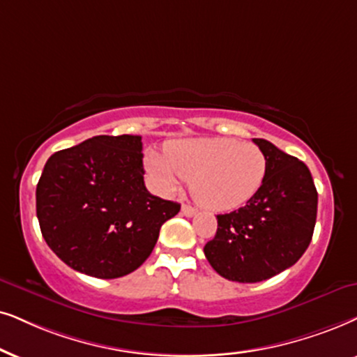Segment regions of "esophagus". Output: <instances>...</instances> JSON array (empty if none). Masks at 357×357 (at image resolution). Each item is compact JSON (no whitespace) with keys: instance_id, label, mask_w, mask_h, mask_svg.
Listing matches in <instances>:
<instances>
[{"instance_id":"esophagus-1","label":"esophagus","mask_w":357,"mask_h":357,"mask_svg":"<svg viewBox=\"0 0 357 357\" xmlns=\"http://www.w3.org/2000/svg\"><path fill=\"white\" fill-rule=\"evenodd\" d=\"M181 212H183L184 215H186V218H192V215H196V214H197V211L194 209V207L188 206V204H183V207H181Z\"/></svg>"}]
</instances>
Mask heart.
<instances>
[{
	"label": "heart",
	"instance_id": "obj_1",
	"mask_svg": "<svg viewBox=\"0 0 357 357\" xmlns=\"http://www.w3.org/2000/svg\"><path fill=\"white\" fill-rule=\"evenodd\" d=\"M145 163L161 192H173L183 179H191L194 199L215 212L245 206L267 178L260 148L232 138L178 139L166 153H148Z\"/></svg>",
	"mask_w": 357,
	"mask_h": 357
}]
</instances>
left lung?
<instances>
[{
	"label": "left lung",
	"instance_id": "obj_1",
	"mask_svg": "<svg viewBox=\"0 0 357 357\" xmlns=\"http://www.w3.org/2000/svg\"><path fill=\"white\" fill-rule=\"evenodd\" d=\"M267 158L264 186L241 209L218 215V232L204 254L220 277L257 283L290 268L308 249L318 192L303 161L254 138Z\"/></svg>",
	"mask_w": 357,
	"mask_h": 357
}]
</instances>
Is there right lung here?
<instances>
[{
  "mask_svg": "<svg viewBox=\"0 0 357 357\" xmlns=\"http://www.w3.org/2000/svg\"><path fill=\"white\" fill-rule=\"evenodd\" d=\"M138 135L98 137L49 158L36 188L44 241L70 268L97 278L132 273L181 206L148 192Z\"/></svg>",
  "mask_w": 357,
  "mask_h": 357,
  "instance_id": "add662e5",
  "label": "right lung"
}]
</instances>
